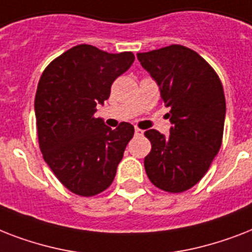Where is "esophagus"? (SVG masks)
I'll return each mask as SVG.
<instances>
[{"mask_svg":"<svg viewBox=\"0 0 252 252\" xmlns=\"http://www.w3.org/2000/svg\"><path fill=\"white\" fill-rule=\"evenodd\" d=\"M134 133L137 134V136H142V134H144V130L140 129V128H134Z\"/></svg>","mask_w":252,"mask_h":252,"instance_id":"esophagus-1","label":"esophagus"}]
</instances>
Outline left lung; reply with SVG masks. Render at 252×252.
Segmentation results:
<instances>
[{
  "label": "left lung",
  "mask_w": 252,
  "mask_h": 252,
  "mask_svg": "<svg viewBox=\"0 0 252 252\" xmlns=\"http://www.w3.org/2000/svg\"><path fill=\"white\" fill-rule=\"evenodd\" d=\"M137 59L159 86L172 124L168 137L156 129L145 132L152 144L144 159L145 171L159 189L187 191L207 174L222 144V84L215 69L184 45L137 53Z\"/></svg>",
  "instance_id": "left-lung-1"
}]
</instances>
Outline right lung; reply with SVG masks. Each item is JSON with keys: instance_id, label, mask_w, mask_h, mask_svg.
Masks as SVG:
<instances>
[{"instance_id": "obj_1", "label": "right lung", "mask_w": 252, "mask_h": 252, "mask_svg": "<svg viewBox=\"0 0 252 252\" xmlns=\"http://www.w3.org/2000/svg\"><path fill=\"white\" fill-rule=\"evenodd\" d=\"M132 52L108 53L80 44L44 69L35 95L37 140L43 158L69 191L94 196L110 187L134 128L116 129L95 118L111 85L133 64Z\"/></svg>"}]
</instances>
